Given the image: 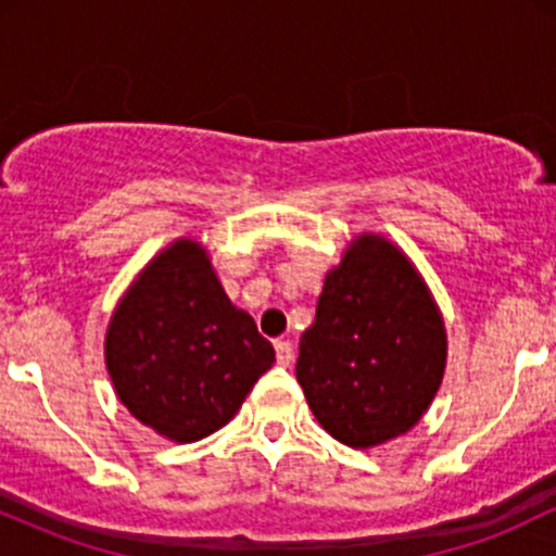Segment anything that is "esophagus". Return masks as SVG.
Returning <instances> with one entry per match:
<instances>
[{"label":"esophagus","instance_id":"1","mask_svg":"<svg viewBox=\"0 0 556 556\" xmlns=\"http://www.w3.org/2000/svg\"><path fill=\"white\" fill-rule=\"evenodd\" d=\"M274 350H277L279 366H290L292 358H295V350H292L290 340H277V342H274Z\"/></svg>","mask_w":556,"mask_h":556}]
</instances>
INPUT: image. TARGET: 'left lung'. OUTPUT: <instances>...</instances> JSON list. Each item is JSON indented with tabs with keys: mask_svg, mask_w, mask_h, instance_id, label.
<instances>
[{
	"mask_svg": "<svg viewBox=\"0 0 556 556\" xmlns=\"http://www.w3.org/2000/svg\"><path fill=\"white\" fill-rule=\"evenodd\" d=\"M444 366V318L420 271L384 235H355L300 337L295 374L318 424L355 450L397 439L429 410Z\"/></svg>",
	"mask_w": 556,
	"mask_h": 556,
	"instance_id": "8db88e82",
	"label": "left lung"
}]
</instances>
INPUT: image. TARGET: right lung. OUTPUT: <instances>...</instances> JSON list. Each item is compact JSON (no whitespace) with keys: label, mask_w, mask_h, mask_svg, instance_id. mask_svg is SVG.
Returning a JSON list of instances; mask_svg holds the SVG:
<instances>
[{"label":"right lung","mask_w":556,"mask_h":556,"mask_svg":"<svg viewBox=\"0 0 556 556\" xmlns=\"http://www.w3.org/2000/svg\"><path fill=\"white\" fill-rule=\"evenodd\" d=\"M104 361L132 418L169 442L190 444L235 418L271 368L274 348L227 298L206 248L177 238L119 298Z\"/></svg>","instance_id":"1"}]
</instances>
